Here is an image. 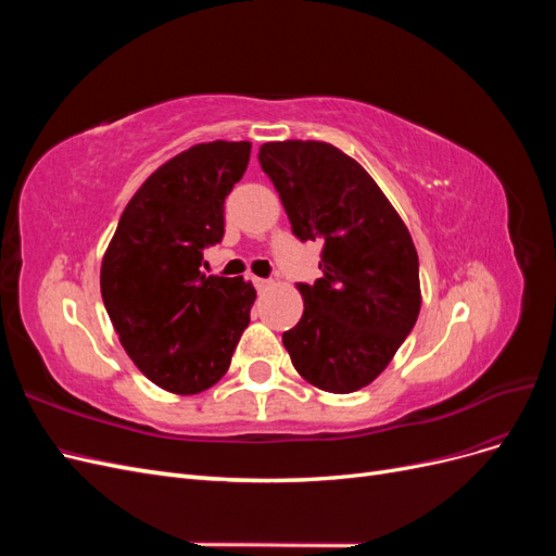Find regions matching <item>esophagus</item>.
I'll return each instance as SVG.
<instances>
[{"label":"esophagus","mask_w":556,"mask_h":556,"mask_svg":"<svg viewBox=\"0 0 556 556\" xmlns=\"http://www.w3.org/2000/svg\"><path fill=\"white\" fill-rule=\"evenodd\" d=\"M252 282H255V288L262 292V290H266L268 288V285H271V280H268V278H252Z\"/></svg>","instance_id":"1"}]
</instances>
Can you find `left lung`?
I'll return each instance as SVG.
<instances>
[{
	"mask_svg": "<svg viewBox=\"0 0 556 556\" xmlns=\"http://www.w3.org/2000/svg\"><path fill=\"white\" fill-rule=\"evenodd\" d=\"M260 164L299 241H323V278L299 282L304 315L282 333L296 371L333 394L374 382L413 331L419 262L376 180L323 141H274Z\"/></svg>",
	"mask_w": 556,
	"mask_h": 556,
	"instance_id": "left-lung-1",
	"label": "left lung"
}]
</instances>
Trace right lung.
Returning <instances> with one entry per match:
<instances>
[{
  "label": "right lung",
  "instance_id": "1",
  "mask_svg": "<svg viewBox=\"0 0 556 556\" xmlns=\"http://www.w3.org/2000/svg\"><path fill=\"white\" fill-rule=\"evenodd\" d=\"M248 141L192 146L129 199L102 262V299L131 362L157 387L199 394L220 380L250 323L255 288L204 276L225 237V199L250 160Z\"/></svg>",
  "mask_w": 556,
  "mask_h": 556
}]
</instances>
